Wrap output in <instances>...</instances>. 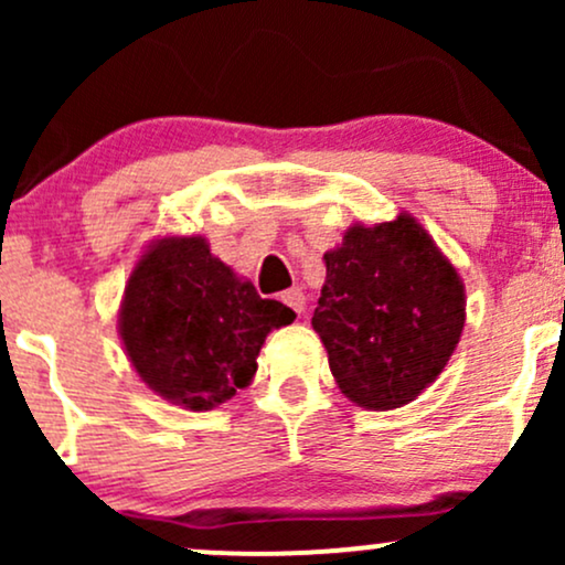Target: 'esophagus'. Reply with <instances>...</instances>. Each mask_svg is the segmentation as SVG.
<instances>
[{"label": "esophagus", "instance_id": "34e87169", "mask_svg": "<svg viewBox=\"0 0 565 565\" xmlns=\"http://www.w3.org/2000/svg\"><path fill=\"white\" fill-rule=\"evenodd\" d=\"M281 300L284 302H287L289 305V308L291 310H295V313L297 316H300L302 313V310H305V291L302 289H289V291H284V295H281Z\"/></svg>", "mask_w": 565, "mask_h": 565}]
</instances>
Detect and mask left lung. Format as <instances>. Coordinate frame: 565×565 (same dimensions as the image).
<instances>
[{
	"mask_svg": "<svg viewBox=\"0 0 565 565\" xmlns=\"http://www.w3.org/2000/svg\"><path fill=\"white\" fill-rule=\"evenodd\" d=\"M313 329L337 387L353 404L387 412L417 398L444 372L465 327V284L408 212L350 225L323 255Z\"/></svg>",
	"mask_w": 565,
	"mask_h": 565,
	"instance_id": "8db88e82",
	"label": "left lung"
}]
</instances>
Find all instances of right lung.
Here are the masks:
<instances>
[{
	"label": "right lung",
	"mask_w": 565,
	"mask_h": 565,
	"mask_svg": "<svg viewBox=\"0 0 565 565\" xmlns=\"http://www.w3.org/2000/svg\"><path fill=\"white\" fill-rule=\"evenodd\" d=\"M291 321L295 310L263 300L204 236H164L129 274L119 337L153 393L210 412L249 385L265 337Z\"/></svg>",
	"instance_id": "right-lung-1"
}]
</instances>
